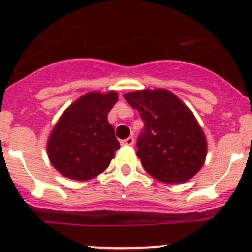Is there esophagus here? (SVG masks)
Instances as JSON below:
<instances>
[{"label": "esophagus", "mask_w": 252, "mask_h": 252, "mask_svg": "<svg viewBox=\"0 0 252 252\" xmlns=\"http://www.w3.org/2000/svg\"><path fill=\"white\" fill-rule=\"evenodd\" d=\"M135 144V139L133 137H127L126 140H122L121 141V145L124 146H132Z\"/></svg>", "instance_id": "34e87169"}]
</instances>
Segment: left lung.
Listing matches in <instances>:
<instances>
[{"label":"left lung","mask_w":252,"mask_h":252,"mask_svg":"<svg viewBox=\"0 0 252 252\" xmlns=\"http://www.w3.org/2000/svg\"><path fill=\"white\" fill-rule=\"evenodd\" d=\"M124 97L144 121L136 145L144 169L162 183L192 179L207 155L206 135L192 111L162 88L133 91Z\"/></svg>","instance_id":"left-lung-1"}]
</instances>
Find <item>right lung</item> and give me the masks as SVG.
<instances>
[{
  "mask_svg": "<svg viewBox=\"0 0 252 252\" xmlns=\"http://www.w3.org/2000/svg\"><path fill=\"white\" fill-rule=\"evenodd\" d=\"M117 99L116 91H93L79 97L60 116L46 144L49 160L60 174L84 182L108 168L120 149L107 120Z\"/></svg>",
  "mask_w": 252,
  "mask_h": 252,
  "instance_id": "right-lung-1",
  "label": "right lung"
}]
</instances>
